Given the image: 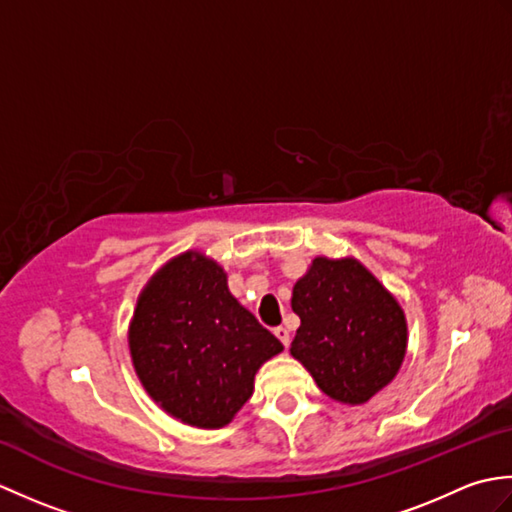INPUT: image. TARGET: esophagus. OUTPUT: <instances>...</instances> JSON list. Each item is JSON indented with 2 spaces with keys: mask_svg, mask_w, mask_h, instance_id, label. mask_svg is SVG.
Returning a JSON list of instances; mask_svg holds the SVG:
<instances>
[{
  "mask_svg": "<svg viewBox=\"0 0 512 512\" xmlns=\"http://www.w3.org/2000/svg\"><path fill=\"white\" fill-rule=\"evenodd\" d=\"M275 336L277 339L284 343V345H288L290 343V332L284 328V325H279V328H275Z\"/></svg>",
  "mask_w": 512,
  "mask_h": 512,
  "instance_id": "34e87169",
  "label": "esophagus"
}]
</instances>
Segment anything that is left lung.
<instances>
[{
	"instance_id": "1",
	"label": "left lung",
	"mask_w": 512,
	"mask_h": 512,
	"mask_svg": "<svg viewBox=\"0 0 512 512\" xmlns=\"http://www.w3.org/2000/svg\"><path fill=\"white\" fill-rule=\"evenodd\" d=\"M301 325L290 354L323 394L363 405L394 380L407 350L398 301L356 259L317 257L292 290Z\"/></svg>"
}]
</instances>
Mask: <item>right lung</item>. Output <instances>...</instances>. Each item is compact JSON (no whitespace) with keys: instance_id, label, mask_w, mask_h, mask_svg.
<instances>
[{"instance_id":"add662e5","label":"right lung","mask_w":512,"mask_h":512,"mask_svg":"<svg viewBox=\"0 0 512 512\" xmlns=\"http://www.w3.org/2000/svg\"><path fill=\"white\" fill-rule=\"evenodd\" d=\"M129 350L162 409L193 427L220 429L253 396L257 369L284 345L239 306L213 259L184 253L140 295Z\"/></svg>"}]
</instances>
